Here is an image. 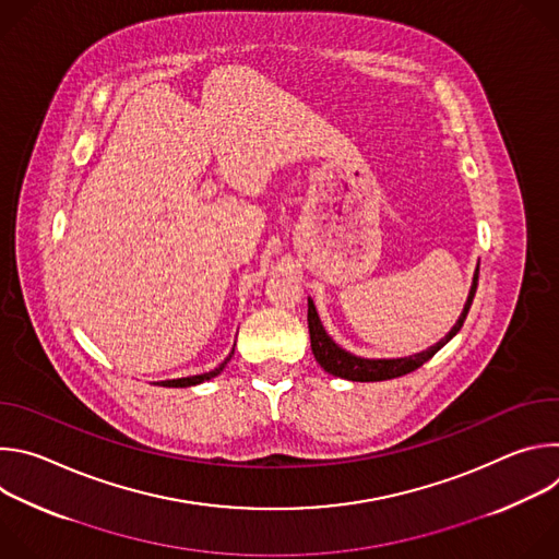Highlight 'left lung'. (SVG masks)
<instances>
[{
  "label": "left lung",
  "mask_w": 559,
  "mask_h": 559,
  "mask_svg": "<svg viewBox=\"0 0 559 559\" xmlns=\"http://www.w3.org/2000/svg\"><path fill=\"white\" fill-rule=\"evenodd\" d=\"M477 274H480V267L475 270L473 274V285H471V292H468V298L464 302V309L457 318V323L451 328V332L440 341L436 343L433 347L420 352V354H414V356H407V358H382V360H373V358H358L345 349H341L323 330L321 325V318H318L316 313V307L311 302V298H307V328H309V341H311V352H313V358L316 362L321 365L328 373L332 376H338V378H345V380H356V382H376V380H389V378H397V376H405V373H412L416 371L418 367H423L429 358H433L462 328L464 318L471 309V302H473V296H475V289H477Z\"/></svg>",
  "instance_id": "obj_1"
}]
</instances>
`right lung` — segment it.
Instances as JSON below:
<instances>
[{"label": "right lung", "instance_id": "right-lung-1", "mask_svg": "<svg viewBox=\"0 0 559 559\" xmlns=\"http://www.w3.org/2000/svg\"><path fill=\"white\" fill-rule=\"evenodd\" d=\"M231 354H234V349L229 352V356L218 365V367H214L212 371H207V373H199V376H188V378H177V380H166V382H162L164 386H192V384H199V382H203V380H210V378H214V376H218L223 369H225V365L229 362V358H231Z\"/></svg>", "mask_w": 559, "mask_h": 559}]
</instances>
